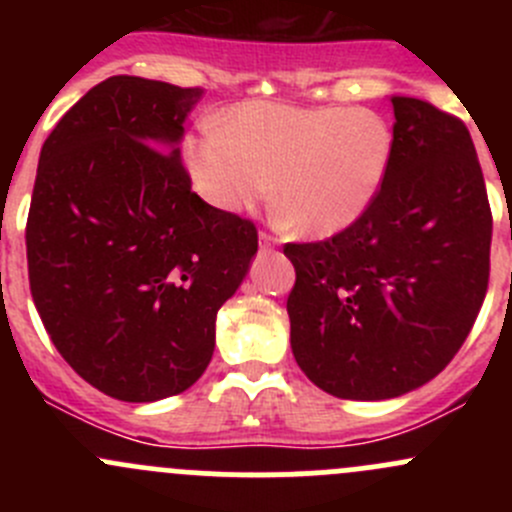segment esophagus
Instances as JSON below:
<instances>
[{
	"label": "esophagus",
	"mask_w": 512,
	"mask_h": 512,
	"mask_svg": "<svg viewBox=\"0 0 512 512\" xmlns=\"http://www.w3.org/2000/svg\"><path fill=\"white\" fill-rule=\"evenodd\" d=\"M277 237H272L270 232H260V247L262 250H270V247H275Z\"/></svg>",
	"instance_id": "1"
}]
</instances>
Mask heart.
Returning <instances> with one entry per match:
<instances>
[{
  "mask_svg": "<svg viewBox=\"0 0 512 512\" xmlns=\"http://www.w3.org/2000/svg\"><path fill=\"white\" fill-rule=\"evenodd\" d=\"M200 195L223 213H245L277 183L287 227L329 237L354 225L379 195L394 153L389 123L369 108L242 103L223 128L185 138Z\"/></svg>",
  "mask_w": 512,
  "mask_h": 512,
  "instance_id": "obj_1",
  "label": "heart"
}]
</instances>
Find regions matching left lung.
Instances as JSON below:
<instances>
[{"mask_svg": "<svg viewBox=\"0 0 512 512\" xmlns=\"http://www.w3.org/2000/svg\"><path fill=\"white\" fill-rule=\"evenodd\" d=\"M391 106L371 208L329 240L285 245L292 354L337 399H396L441 374L488 289L493 215L466 123L421 98Z\"/></svg>", "mask_w": 512, "mask_h": 512, "instance_id": "1", "label": "left lung"}]
</instances>
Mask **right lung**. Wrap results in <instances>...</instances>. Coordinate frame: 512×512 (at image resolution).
Here are the masks:
<instances>
[{"label": "right lung", "mask_w": 512, "mask_h": 512, "mask_svg": "<svg viewBox=\"0 0 512 512\" xmlns=\"http://www.w3.org/2000/svg\"><path fill=\"white\" fill-rule=\"evenodd\" d=\"M203 89L111 76L41 146L27 220L29 287L59 354L118 401L190 389L257 230L190 188L185 118Z\"/></svg>", "instance_id": "add662e5"}]
</instances>
